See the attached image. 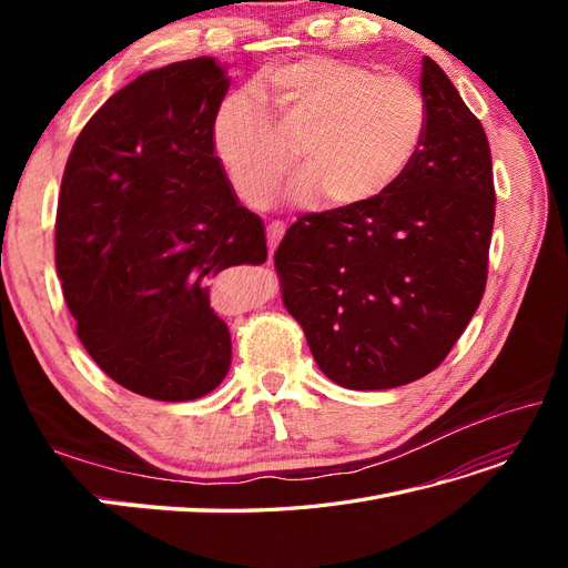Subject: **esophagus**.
<instances>
[{"mask_svg":"<svg viewBox=\"0 0 568 568\" xmlns=\"http://www.w3.org/2000/svg\"><path fill=\"white\" fill-rule=\"evenodd\" d=\"M284 222H280V220H272L270 225H267V253H270V261H272V253H274V248H277V244H280V239L284 236Z\"/></svg>","mask_w":568,"mask_h":568,"instance_id":"esophagus-1","label":"esophagus"}]
</instances>
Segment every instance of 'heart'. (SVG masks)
<instances>
[{
    "instance_id": "heart-1",
    "label": "heart",
    "mask_w": 568,
    "mask_h": 568,
    "mask_svg": "<svg viewBox=\"0 0 568 568\" xmlns=\"http://www.w3.org/2000/svg\"><path fill=\"white\" fill-rule=\"evenodd\" d=\"M270 122L248 94L227 97L213 118V151L234 192L265 203L291 168L298 199L357 209L384 196L419 156L428 130L422 90L403 75L334 57L284 63L257 84Z\"/></svg>"
}]
</instances>
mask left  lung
Segmentation results:
<instances>
[{
  "label": "left lung",
  "mask_w": 568,
  "mask_h": 568,
  "mask_svg": "<svg viewBox=\"0 0 568 568\" xmlns=\"http://www.w3.org/2000/svg\"><path fill=\"white\" fill-rule=\"evenodd\" d=\"M428 130L384 196L301 215L274 251L282 301L329 379L382 390L434 372L484 298L490 146L443 68L422 59Z\"/></svg>",
  "instance_id": "8db88e82"
}]
</instances>
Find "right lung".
<instances>
[{
	"instance_id": "obj_1",
	"label": "right lung",
	"mask_w": 568,
	"mask_h": 568,
	"mask_svg": "<svg viewBox=\"0 0 568 568\" xmlns=\"http://www.w3.org/2000/svg\"><path fill=\"white\" fill-rule=\"evenodd\" d=\"M227 90L209 57L149 71L90 118L65 163V305L101 372L144 398L184 403L220 386L232 341L211 284L267 257L261 217L239 203L213 151Z\"/></svg>"
}]
</instances>
